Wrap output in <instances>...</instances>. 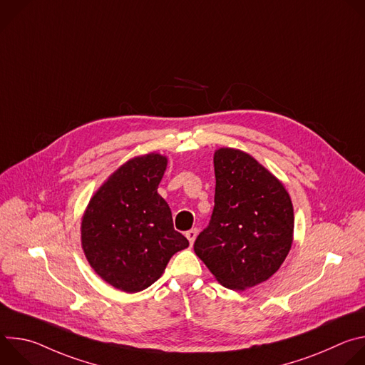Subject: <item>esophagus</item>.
Listing matches in <instances>:
<instances>
[{
  "label": "esophagus",
  "instance_id": "obj_1",
  "mask_svg": "<svg viewBox=\"0 0 365 365\" xmlns=\"http://www.w3.org/2000/svg\"><path fill=\"white\" fill-rule=\"evenodd\" d=\"M196 235H197V230L196 228H192V230H189V231H186V238L189 240V242H190V245L193 244V241H195V238H196Z\"/></svg>",
  "mask_w": 365,
  "mask_h": 365
}]
</instances>
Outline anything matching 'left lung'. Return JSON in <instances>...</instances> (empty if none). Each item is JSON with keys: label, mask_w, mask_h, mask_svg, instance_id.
<instances>
[{"label": "left lung", "mask_w": 365, "mask_h": 365, "mask_svg": "<svg viewBox=\"0 0 365 365\" xmlns=\"http://www.w3.org/2000/svg\"><path fill=\"white\" fill-rule=\"evenodd\" d=\"M215 206L193 250L215 279L245 290L270 279L293 242V205L283 183L250 154H214Z\"/></svg>", "instance_id": "left-lung-1"}]
</instances>
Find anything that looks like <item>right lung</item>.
Instances as JSON below:
<instances>
[{
    "label": "right lung",
    "mask_w": 365,
    "mask_h": 365,
    "mask_svg": "<svg viewBox=\"0 0 365 365\" xmlns=\"http://www.w3.org/2000/svg\"><path fill=\"white\" fill-rule=\"evenodd\" d=\"M166 166L158 153L128 160L96 190L82 218V248L91 267L127 293L151 286L172 255L189 245L158 193Z\"/></svg>",
    "instance_id": "right-lung-1"
}]
</instances>
